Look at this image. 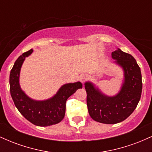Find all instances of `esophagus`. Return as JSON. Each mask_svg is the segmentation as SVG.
I'll use <instances>...</instances> for the list:
<instances>
[{"label":"esophagus","instance_id":"1","mask_svg":"<svg viewBox=\"0 0 152 152\" xmlns=\"http://www.w3.org/2000/svg\"><path fill=\"white\" fill-rule=\"evenodd\" d=\"M80 81H81L82 83H84L85 81H86V80L87 79V78H88V76H87L86 74H82L80 76Z\"/></svg>","mask_w":152,"mask_h":152}]
</instances>
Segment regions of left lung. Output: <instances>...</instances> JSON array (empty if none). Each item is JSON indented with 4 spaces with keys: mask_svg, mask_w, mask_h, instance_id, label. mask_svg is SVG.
Instances as JSON below:
<instances>
[{
    "mask_svg": "<svg viewBox=\"0 0 152 152\" xmlns=\"http://www.w3.org/2000/svg\"><path fill=\"white\" fill-rule=\"evenodd\" d=\"M111 57L115 60L113 64L119 66L124 74L117 94L106 95L92 81L84 83L90 116L106 124L119 123L128 118L137 108L142 91L141 69L135 58L118 48L112 52Z\"/></svg>",
    "mask_w": 152,
    "mask_h": 152,
    "instance_id": "left-lung-1",
    "label": "left lung"
}]
</instances>
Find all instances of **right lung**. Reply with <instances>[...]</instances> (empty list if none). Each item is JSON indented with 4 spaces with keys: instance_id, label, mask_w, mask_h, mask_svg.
<instances>
[{
    "instance_id": "add662e5",
    "label": "right lung",
    "mask_w": 152,
    "mask_h": 152,
    "mask_svg": "<svg viewBox=\"0 0 152 152\" xmlns=\"http://www.w3.org/2000/svg\"><path fill=\"white\" fill-rule=\"evenodd\" d=\"M34 50L23 53L15 61L10 74V91L15 107L19 112L33 124L38 126H48L61 121L66 112V102L68 98L82 88L80 81L62 85L56 94L45 100H35L22 89L20 85V73L26 57Z\"/></svg>"
}]
</instances>
